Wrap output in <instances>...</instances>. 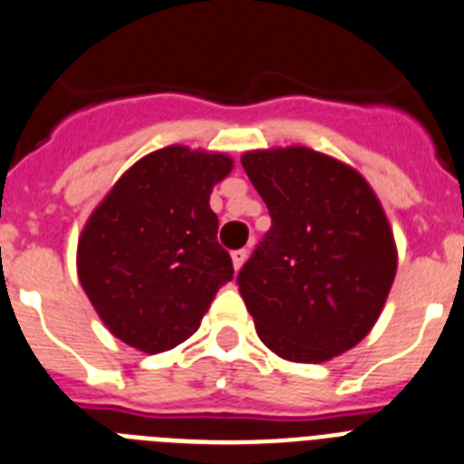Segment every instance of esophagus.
<instances>
[{"instance_id": "esophagus-1", "label": "esophagus", "mask_w": 464, "mask_h": 464, "mask_svg": "<svg viewBox=\"0 0 464 464\" xmlns=\"http://www.w3.org/2000/svg\"><path fill=\"white\" fill-rule=\"evenodd\" d=\"M246 256H248L246 248H237V251H232V266H235V270H239V267L244 266Z\"/></svg>"}]
</instances>
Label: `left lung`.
<instances>
[{
  "label": "left lung",
  "instance_id": "1",
  "mask_svg": "<svg viewBox=\"0 0 464 464\" xmlns=\"http://www.w3.org/2000/svg\"><path fill=\"white\" fill-rule=\"evenodd\" d=\"M270 229L237 275L260 342L324 362L377 323L396 277L392 227L361 172L305 147L241 156Z\"/></svg>",
  "mask_w": 464,
  "mask_h": 464
}]
</instances>
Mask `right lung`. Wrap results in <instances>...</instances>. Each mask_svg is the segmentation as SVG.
<instances>
[{
  "label": "right lung",
  "instance_id": "add662e5",
  "mask_svg": "<svg viewBox=\"0 0 464 464\" xmlns=\"http://www.w3.org/2000/svg\"><path fill=\"white\" fill-rule=\"evenodd\" d=\"M229 170L223 154L159 149L137 160L87 220L80 285L128 346L160 353L189 339L235 275L208 206Z\"/></svg>",
  "mask_w": 464,
  "mask_h": 464
}]
</instances>
